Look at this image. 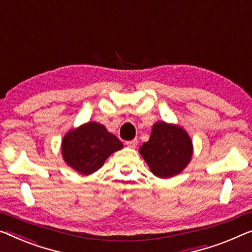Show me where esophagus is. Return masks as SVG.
<instances>
[{"instance_id": "esophagus-1", "label": "esophagus", "mask_w": 252, "mask_h": 252, "mask_svg": "<svg viewBox=\"0 0 252 252\" xmlns=\"http://www.w3.org/2000/svg\"><path fill=\"white\" fill-rule=\"evenodd\" d=\"M126 145L129 148H136L137 145H138V140H137V139H133V140L126 141Z\"/></svg>"}]
</instances>
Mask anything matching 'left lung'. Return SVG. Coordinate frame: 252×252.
I'll return each instance as SVG.
<instances>
[{"instance_id":"obj_1","label":"left lung","mask_w":252,"mask_h":252,"mask_svg":"<svg viewBox=\"0 0 252 252\" xmlns=\"http://www.w3.org/2000/svg\"><path fill=\"white\" fill-rule=\"evenodd\" d=\"M139 154L154 175L168 179L181 173L191 162L193 145L181 126L158 121L152 127L149 140L139 148Z\"/></svg>"}]
</instances>
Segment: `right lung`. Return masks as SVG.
Returning a JSON list of instances; mask_svg holds the SVG:
<instances>
[{"mask_svg": "<svg viewBox=\"0 0 252 252\" xmlns=\"http://www.w3.org/2000/svg\"><path fill=\"white\" fill-rule=\"evenodd\" d=\"M122 148V142L95 121L69 130L61 142L64 163L82 175L95 173L112 154Z\"/></svg>", "mask_w": 252, "mask_h": 252, "instance_id": "obj_1", "label": "right lung"}]
</instances>
